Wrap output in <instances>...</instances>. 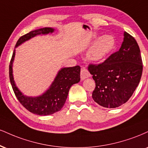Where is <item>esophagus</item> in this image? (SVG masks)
Returning <instances> with one entry per match:
<instances>
[{"instance_id":"34e87169","label":"esophagus","mask_w":148,"mask_h":148,"mask_svg":"<svg viewBox=\"0 0 148 148\" xmlns=\"http://www.w3.org/2000/svg\"><path fill=\"white\" fill-rule=\"evenodd\" d=\"M90 73L88 70H87V69L85 68H82L81 70V80H85V79H87V78L90 77Z\"/></svg>"}]
</instances>
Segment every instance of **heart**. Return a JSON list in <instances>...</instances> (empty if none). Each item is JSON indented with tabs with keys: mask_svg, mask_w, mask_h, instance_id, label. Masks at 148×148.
<instances>
[{
	"mask_svg": "<svg viewBox=\"0 0 148 148\" xmlns=\"http://www.w3.org/2000/svg\"><path fill=\"white\" fill-rule=\"evenodd\" d=\"M114 42V38L112 36L109 34L101 36L88 49L87 58L93 63L101 61L112 50Z\"/></svg>",
	"mask_w": 148,
	"mask_h": 148,
	"instance_id": "heart-1",
	"label": "heart"
}]
</instances>
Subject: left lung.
Returning <instances> with one entry per match:
<instances>
[{
    "label": "left lung",
    "instance_id": "obj_1",
    "mask_svg": "<svg viewBox=\"0 0 148 148\" xmlns=\"http://www.w3.org/2000/svg\"><path fill=\"white\" fill-rule=\"evenodd\" d=\"M118 51L103 63L90 65L96 88L92 98L99 106L115 108L129 100L139 83L143 72L140 49L134 37L125 32Z\"/></svg>",
    "mask_w": 148,
    "mask_h": 148
}]
</instances>
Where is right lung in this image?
<instances>
[{
  "mask_svg": "<svg viewBox=\"0 0 148 148\" xmlns=\"http://www.w3.org/2000/svg\"><path fill=\"white\" fill-rule=\"evenodd\" d=\"M54 28L44 27L34 30L21 36L18 40L15 49L18 46L29 40L37 35L47 34L53 33ZM14 49L11 61L10 63V79L16 97L21 104L30 112L40 116L53 114L62 109L66 101L69 89L72 85L78 83L81 80V67H63L58 71L49 89L38 97H28L20 91L16 85L13 76V63L15 57L16 49Z\"/></svg>",
  "mask_w": 148,
  "mask_h": 148,
  "instance_id": "add662e5",
  "label": "right lung"
}]
</instances>
